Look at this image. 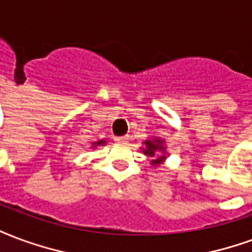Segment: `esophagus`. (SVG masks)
I'll list each match as a JSON object with an SVG mask.
<instances>
[{"label": "esophagus", "mask_w": 252, "mask_h": 252, "mask_svg": "<svg viewBox=\"0 0 252 252\" xmlns=\"http://www.w3.org/2000/svg\"><path fill=\"white\" fill-rule=\"evenodd\" d=\"M115 141L119 144H126L128 141V136H121V137H115Z\"/></svg>", "instance_id": "obj_1"}]
</instances>
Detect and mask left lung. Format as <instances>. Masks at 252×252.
<instances>
[{
	"label": "left lung",
	"mask_w": 252,
	"mask_h": 252,
	"mask_svg": "<svg viewBox=\"0 0 252 252\" xmlns=\"http://www.w3.org/2000/svg\"><path fill=\"white\" fill-rule=\"evenodd\" d=\"M143 154L147 155L148 158H152L151 163L152 165H156V164L163 163L164 159H165V147H164V140L160 139V137H152L150 140L144 141V148H141ZM160 152H163V154H160Z\"/></svg>",
	"instance_id": "1"
}]
</instances>
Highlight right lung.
<instances>
[{"instance_id": "obj_1", "label": "right lung", "mask_w": 252, "mask_h": 252, "mask_svg": "<svg viewBox=\"0 0 252 252\" xmlns=\"http://www.w3.org/2000/svg\"><path fill=\"white\" fill-rule=\"evenodd\" d=\"M97 145H105V140H100L96 141V143H93V148H96Z\"/></svg>"}]
</instances>
